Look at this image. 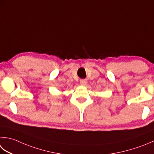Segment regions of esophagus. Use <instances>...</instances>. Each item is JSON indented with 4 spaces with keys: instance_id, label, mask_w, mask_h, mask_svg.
<instances>
[{
    "instance_id": "esophagus-1",
    "label": "esophagus",
    "mask_w": 154,
    "mask_h": 154,
    "mask_svg": "<svg viewBox=\"0 0 154 154\" xmlns=\"http://www.w3.org/2000/svg\"><path fill=\"white\" fill-rule=\"evenodd\" d=\"M80 84L81 85L85 86L87 84V80L86 79H81L80 80Z\"/></svg>"
}]
</instances>
